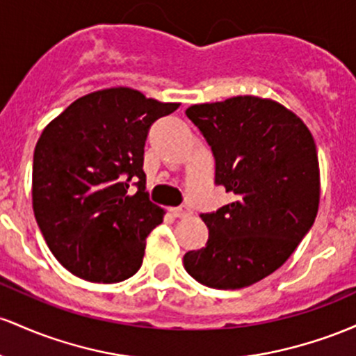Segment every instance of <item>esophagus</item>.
I'll return each mask as SVG.
<instances>
[{
  "label": "esophagus",
  "instance_id": "34e87169",
  "mask_svg": "<svg viewBox=\"0 0 356 356\" xmlns=\"http://www.w3.org/2000/svg\"><path fill=\"white\" fill-rule=\"evenodd\" d=\"M171 213L175 215V217H188V215L191 213V209L188 205H185V203H183V205H179V207H177V209H171Z\"/></svg>",
  "mask_w": 356,
  "mask_h": 356
}]
</instances>
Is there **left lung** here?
Masks as SVG:
<instances>
[{"label": "left lung", "mask_w": 356, "mask_h": 356, "mask_svg": "<svg viewBox=\"0 0 356 356\" xmlns=\"http://www.w3.org/2000/svg\"><path fill=\"white\" fill-rule=\"evenodd\" d=\"M186 115L215 158V185L234 202L202 213L207 245L183 257L186 273L217 289L252 286L277 270L313 227L319 205L314 139L281 104L254 95L197 104Z\"/></svg>", "instance_id": "left-lung-1"}]
</instances>
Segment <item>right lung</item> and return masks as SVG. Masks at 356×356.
Wrapping results in <instances>:
<instances>
[{"label":"right lung","mask_w":356,"mask_h":356,"mask_svg":"<svg viewBox=\"0 0 356 356\" xmlns=\"http://www.w3.org/2000/svg\"><path fill=\"white\" fill-rule=\"evenodd\" d=\"M178 107L127 87L104 89L43 129L33 153L35 218L74 275L121 282L141 267L146 237L165 215L146 191L145 145L153 122Z\"/></svg>","instance_id":"add662e5"}]
</instances>
